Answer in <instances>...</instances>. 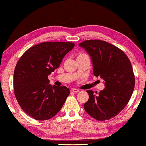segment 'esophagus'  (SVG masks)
Segmentation results:
<instances>
[{
	"label": "esophagus",
	"mask_w": 146,
	"mask_h": 146,
	"mask_svg": "<svg viewBox=\"0 0 146 146\" xmlns=\"http://www.w3.org/2000/svg\"><path fill=\"white\" fill-rule=\"evenodd\" d=\"M71 92H74V93H77V92H79V90H78L76 88H72Z\"/></svg>",
	"instance_id": "obj_1"
}]
</instances>
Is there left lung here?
Returning <instances> with one entry per match:
<instances>
[{"label": "left lung", "instance_id": "obj_1", "mask_svg": "<svg viewBox=\"0 0 146 146\" xmlns=\"http://www.w3.org/2000/svg\"><path fill=\"white\" fill-rule=\"evenodd\" d=\"M79 46L90 55L94 75L103 79L106 87L97 95L87 90L85 111L97 120L111 119L124 108L132 95L135 77L130 61L122 50L103 40H88Z\"/></svg>", "mask_w": 146, "mask_h": 146}]
</instances>
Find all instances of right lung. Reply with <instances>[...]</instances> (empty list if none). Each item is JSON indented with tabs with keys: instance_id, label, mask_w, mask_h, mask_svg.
Returning a JSON list of instances; mask_svg holds the SVG:
<instances>
[{
	"instance_id": "obj_1",
	"label": "right lung",
	"mask_w": 146,
	"mask_h": 146,
	"mask_svg": "<svg viewBox=\"0 0 146 146\" xmlns=\"http://www.w3.org/2000/svg\"><path fill=\"white\" fill-rule=\"evenodd\" d=\"M74 47L72 42H45L30 48L18 61L13 76L15 97L31 117L46 120L63 106L70 90L50 84L48 76Z\"/></svg>"
}]
</instances>
